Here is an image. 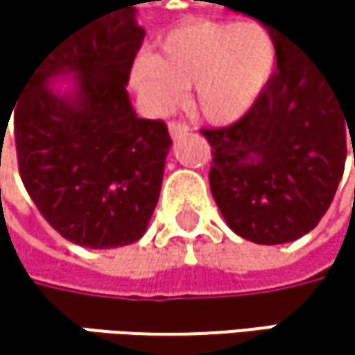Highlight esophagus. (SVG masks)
<instances>
[{"label":"esophagus","instance_id":"1","mask_svg":"<svg viewBox=\"0 0 355 355\" xmlns=\"http://www.w3.org/2000/svg\"><path fill=\"white\" fill-rule=\"evenodd\" d=\"M168 131H171V137H180V135H184L187 131H189V125L187 123H180V121H173L171 125H168Z\"/></svg>","mask_w":355,"mask_h":355}]
</instances>
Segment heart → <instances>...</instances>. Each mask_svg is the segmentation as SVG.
<instances>
[{
	"instance_id": "heart-1",
	"label": "heart",
	"mask_w": 355,
	"mask_h": 355,
	"mask_svg": "<svg viewBox=\"0 0 355 355\" xmlns=\"http://www.w3.org/2000/svg\"><path fill=\"white\" fill-rule=\"evenodd\" d=\"M275 42L257 22H195L166 36L160 53L131 67V84L152 112H166L191 88L189 105L214 125L239 121L275 69Z\"/></svg>"
}]
</instances>
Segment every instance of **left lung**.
Listing matches in <instances>:
<instances>
[{
  "instance_id": "obj_1",
  "label": "left lung",
  "mask_w": 355,
  "mask_h": 355,
  "mask_svg": "<svg viewBox=\"0 0 355 355\" xmlns=\"http://www.w3.org/2000/svg\"><path fill=\"white\" fill-rule=\"evenodd\" d=\"M277 69L236 123L201 129L211 146L209 187L226 224L257 245H284L327 214L354 137L355 94L279 28ZM355 158V148H354Z\"/></svg>"
}]
</instances>
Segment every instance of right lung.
I'll use <instances>...</instances> for the list:
<instances>
[{"instance_id":"add662e5","label":"right lung","mask_w":355,"mask_h":355,"mask_svg":"<svg viewBox=\"0 0 355 355\" xmlns=\"http://www.w3.org/2000/svg\"><path fill=\"white\" fill-rule=\"evenodd\" d=\"M144 35L135 8H123L63 36L12 108L22 182L42 218L80 247L139 241L160 197L173 139L164 121L135 114L125 90ZM67 75V93L50 88Z\"/></svg>"}]
</instances>
